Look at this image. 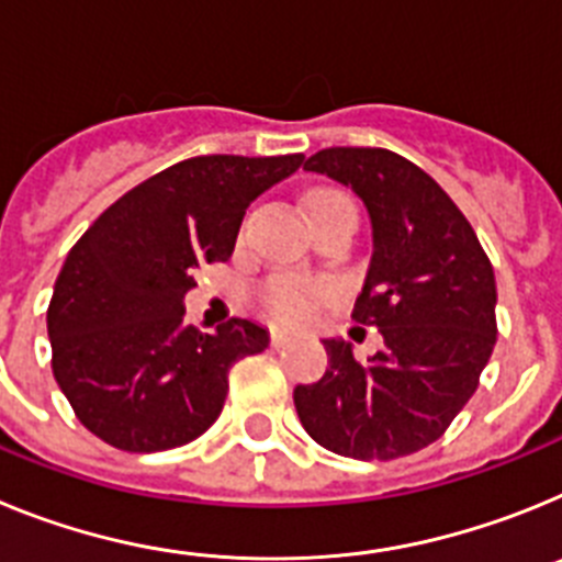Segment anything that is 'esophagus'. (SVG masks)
Returning a JSON list of instances; mask_svg holds the SVG:
<instances>
[{"mask_svg":"<svg viewBox=\"0 0 562 562\" xmlns=\"http://www.w3.org/2000/svg\"><path fill=\"white\" fill-rule=\"evenodd\" d=\"M286 342H290V335H286V331H278V329L270 331V346H272V349H284Z\"/></svg>","mask_w":562,"mask_h":562,"instance_id":"34e87169","label":"esophagus"}]
</instances>
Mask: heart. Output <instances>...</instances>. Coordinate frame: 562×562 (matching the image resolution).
I'll list each match as a JSON object with an SVG mask.
<instances>
[{
    "label": "heart",
    "instance_id": "obj_1",
    "mask_svg": "<svg viewBox=\"0 0 562 562\" xmlns=\"http://www.w3.org/2000/svg\"><path fill=\"white\" fill-rule=\"evenodd\" d=\"M331 286L326 281H306L295 276H276L270 278L256 301L258 310L265 312L270 321L281 326H301L317 312V306L329 301Z\"/></svg>",
    "mask_w": 562,
    "mask_h": 562
}]
</instances>
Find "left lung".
<instances>
[{
  "instance_id": "obj_1",
  "label": "left lung",
  "mask_w": 562,
  "mask_h": 562,
  "mask_svg": "<svg viewBox=\"0 0 562 562\" xmlns=\"http://www.w3.org/2000/svg\"><path fill=\"white\" fill-rule=\"evenodd\" d=\"M366 202L374 252L355 301L385 349L355 360L351 342L324 340L329 369L295 389L306 434L337 456L391 461L450 428L493 355L495 272L479 236L434 177L389 148L335 146L312 154Z\"/></svg>"
}]
</instances>
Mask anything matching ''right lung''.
Wrapping results in <instances>:
<instances>
[{
	"label": "right lung",
	"mask_w": 562,
	"mask_h": 562,
	"mask_svg": "<svg viewBox=\"0 0 562 562\" xmlns=\"http://www.w3.org/2000/svg\"><path fill=\"white\" fill-rule=\"evenodd\" d=\"M304 154L191 157L123 193L76 241L49 297L53 374L89 434L126 453L188 445L211 428L227 371L270 346L252 321L213 335L182 324L202 265L227 261L245 211Z\"/></svg>",
	"instance_id": "1"
}]
</instances>
